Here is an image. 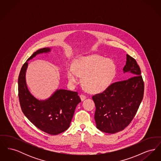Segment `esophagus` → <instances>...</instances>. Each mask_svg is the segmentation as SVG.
Instances as JSON below:
<instances>
[{"label":"esophagus","mask_w":161,"mask_h":161,"mask_svg":"<svg viewBox=\"0 0 161 161\" xmlns=\"http://www.w3.org/2000/svg\"><path fill=\"white\" fill-rule=\"evenodd\" d=\"M80 97L81 101H84V100L86 98V97L84 95H83V94L80 95Z\"/></svg>","instance_id":"esophagus-1"}]
</instances>
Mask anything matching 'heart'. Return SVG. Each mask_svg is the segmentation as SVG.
I'll use <instances>...</instances> for the list:
<instances>
[{
  "label": "heart",
  "mask_w": 161,
  "mask_h": 161,
  "mask_svg": "<svg viewBox=\"0 0 161 161\" xmlns=\"http://www.w3.org/2000/svg\"><path fill=\"white\" fill-rule=\"evenodd\" d=\"M116 74V65L110 59L99 55L83 57L67 70L69 83L75 84L78 75L84 88L89 92L98 93L106 90L112 83Z\"/></svg>",
  "instance_id": "b5f03b06"
}]
</instances>
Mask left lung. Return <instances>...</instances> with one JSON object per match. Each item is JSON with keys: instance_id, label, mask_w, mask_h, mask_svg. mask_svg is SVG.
I'll return each instance as SVG.
<instances>
[{"instance_id": "obj_1", "label": "left lung", "mask_w": 161, "mask_h": 161, "mask_svg": "<svg viewBox=\"0 0 161 161\" xmlns=\"http://www.w3.org/2000/svg\"><path fill=\"white\" fill-rule=\"evenodd\" d=\"M123 72H129L131 77L114 83L92 96L97 127L105 133H115L127 127L143 99L144 84L141 69L135 59L128 54Z\"/></svg>"}]
</instances>
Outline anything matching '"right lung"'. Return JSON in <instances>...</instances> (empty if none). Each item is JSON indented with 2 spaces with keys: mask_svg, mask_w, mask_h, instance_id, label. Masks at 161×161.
<instances>
[{
  "mask_svg": "<svg viewBox=\"0 0 161 161\" xmlns=\"http://www.w3.org/2000/svg\"><path fill=\"white\" fill-rule=\"evenodd\" d=\"M49 47L38 49L23 64L18 78V92L23 114L40 130L50 135H58L67 130L77 104L81 100L77 92L57 90L47 100H38L29 91L25 80L28 61L37 54L46 53Z\"/></svg>",
  "mask_w": 161,
  "mask_h": 161,
  "instance_id": "obj_1",
  "label": "right lung"
}]
</instances>
